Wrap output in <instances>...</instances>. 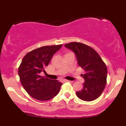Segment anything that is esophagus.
I'll return each instance as SVG.
<instances>
[{
  "label": "esophagus",
  "mask_w": 126,
  "mask_h": 126,
  "mask_svg": "<svg viewBox=\"0 0 126 126\" xmlns=\"http://www.w3.org/2000/svg\"><path fill=\"white\" fill-rule=\"evenodd\" d=\"M62 81L63 82H70V80H66V79H64V80H62Z\"/></svg>",
  "instance_id": "34e87169"
}]
</instances>
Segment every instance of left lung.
Returning <instances> with one entry per match:
<instances>
[{
  "label": "left lung",
  "instance_id": "obj_1",
  "mask_svg": "<svg viewBox=\"0 0 126 126\" xmlns=\"http://www.w3.org/2000/svg\"><path fill=\"white\" fill-rule=\"evenodd\" d=\"M64 46L75 52L78 64L85 71V74L82 75L85 79L83 88L76 92V95L83 101L95 100L106 86L107 69L105 63L97 52L88 45L72 42Z\"/></svg>",
  "mask_w": 126,
  "mask_h": 126
}]
</instances>
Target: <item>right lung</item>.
Masks as SVG:
<instances>
[{"instance_id": "add662e5", "label": "right lung", "mask_w": 126, "mask_h": 126, "mask_svg": "<svg viewBox=\"0 0 126 126\" xmlns=\"http://www.w3.org/2000/svg\"><path fill=\"white\" fill-rule=\"evenodd\" d=\"M63 44L47 46L36 48L27 53L18 68L20 81L25 90L31 97L44 101L56 96L62 85L57 80H51L41 76L53 56Z\"/></svg>"}]
</instances>
